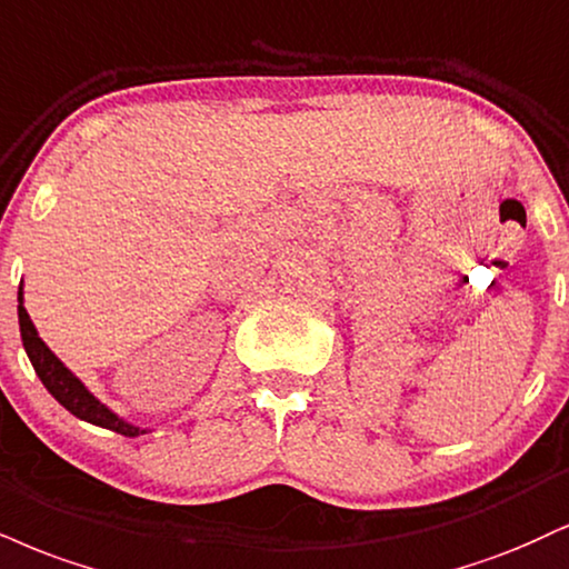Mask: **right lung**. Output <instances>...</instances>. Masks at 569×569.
Listing matches in <instances>:
<instances>
[{"label": "right lung", "instance_id": "obj_1", "mask_svg": "<svg viewBox=\"0 0 569 569\" xmlns=\"http://www.w3.org/2000/svg\"><path fill=\"white\" fill-rule=\"evenodd\" d=\"M18 323H20V337H23V347H26V352H29L33 371H37L39 379H42V385L50 389V395L60 402V406H63L66 410H71L77 419L98 423V427L111 429V432H119L124 437L142 435V429L121 421L119 416L111 413V410L102 406L100 400H94V397L87 392L84 385H81L77 376H73L63 366V362L54 358V355L50 352V347L39 339L37 328H33L29 312H26V307H23V299H20V305H18Z\"/></svg>", "mask_w": 569, "mask_h": 569}]
</instances>
